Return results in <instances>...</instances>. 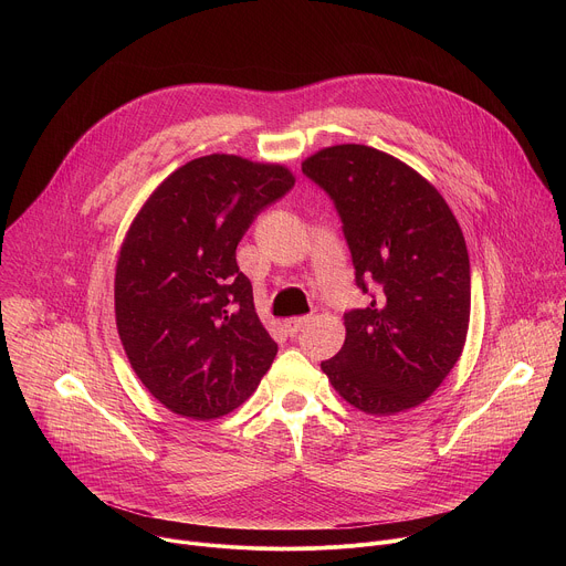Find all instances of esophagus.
Returning <instances> with one entry per match:
<instances>
[{
  "instance_id": "obj_1",
  "label": "esophagus",
  "mask_w": 566,
  "mask_h": 566,
  "mask_svg": "<svg viewBox=\"0 0 566 566\" xmlns=\"http://www.w3.org/2000/svg\"><path fill=\"white\" fill-rule=\"evenodd\" d=\"M306 322H308V317H289V319H284V329H286V334H297L304 325H306Z\"/></svg>"
}]
</instances>
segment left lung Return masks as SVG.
<instances>
[{"label":"left lung","instance_id":"obj_1","mask_svg":"<svg viewBox=\"0 0 566 566\" xmlns=\"http://www.w3.org/2000/svg\"><path fill=\"white\" fill-rule=\"evenodd\" d=\"M334 201L369 295L345 313L343 349L319 367L354 408L389 417L432 396L459 360L470 319V260L446 199L402 160L334 145L302 164Z\"/></svg>","mask_w":566,"mask_h":566}]
</instances>
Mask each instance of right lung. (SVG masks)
I'll use <instances>...</instances> for the list:
<instances>
[{
  "mask_svg": "<svg viewBox=\"0 0 566 566\" xmlns=\"http://www.w3.org/2000/svg\"><path fill=\"white\" fill-rule=\"evenodd\" d=\"M293 186L284 166L210 154L175 170L132 221L116 264V327L140 382L175 415L223 417L269 371L277 345L234 251Z\"/></svg>",
  "mask_w": 566,
  "mask_h": 566,
  "instance_id": "1",
  "label": "right lung"
}]
</instances>
